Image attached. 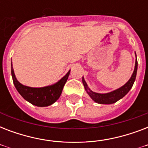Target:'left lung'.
<instances>
[{
  "mask_svg": "<svg viewBox=\"0 0 148 148\" xmlns=\"http://www.w3.org/2000/svg\"><path fill=\"white\" fill-rule=\"evenodd\" d=\"M137 71H138V60H137V56H136L134 70L133 74L131 75V78L129 79V81L124 85L119 88L118 89L113 90L111 92L106 93V94H100V93L92 91L90 88H88L84 77H82V82H83V84L88 95L90 96V98L92 99L93 101H95L96 103H101V104H111V103H114L117 102V101H119L120 99L123 98L129 92V90H131L134 81H135Z\"/></svg>",
  "mask_w": 148,
  "mask_h": 148,
  "instance_id": "obj_1",
  "label": "left lung"
}]
</instances>
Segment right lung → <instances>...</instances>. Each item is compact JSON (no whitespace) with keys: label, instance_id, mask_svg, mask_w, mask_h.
Returning a JSON list of instances; mask_svg holds the SVG:
<instances>
[{"label":"right lung","instance_id":"obj_1","mask_svg":"<svg viewBox=\"0 0 148 148\" xmlns=\"http://www.w3.org/2000/svg\"><path fill=\"white\" fill-rule=\"evenodd\" d=\"M70 72L71 70L62 78L52 85L43 88H31L23 85L17 81L11 63V75L15 88L23 98L28 101L29 103L38 107H47L58 101L62 93L64 86L67 82Z\"/></svg>","mask_w":148,"mask_h":148}]
</instances>
